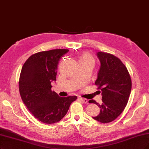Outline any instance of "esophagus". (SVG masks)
Wrapping results in <instances>:
<instances>
[{"label": "esophagus", "mask_w": 149, "mask_h": 149, "mask_svg": "<svg viewBox=\"0 0 149 149\" xmlns=\"http://www.w3.org/2000/svg\"><path fill=\"white\" fill-rule=\"evenodd\" d=\"M79 101L81 102H82V103H84V104H86L87 102H88V101H87V100H86V99H84V98H81V97H80L79 99Z\"/></svg>", "instance_id": "esophagus-1"}]
</instances>
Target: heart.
<instances>
[{
  "label": "heart",
  "instance_id": "b5f03b06",
  "mask_svg": "<svg viewBox=\"0 0 149 149\" xmlns=\"http://www.w3.org/2000/svg\"><path fill=\"white\" fill-rule=\"evenodd\" d=\"M79 62H89V63H91L94 64L95 61H94L93 58L91 56H90V54H84L83 56H81V58H80Z\"/></svg>",
  "mask_w": 149,
  "mask_h": 149
}]
</instances>
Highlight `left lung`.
<instances>
[{
	"instance_id": "left-lung-1",
	"label": "left lung",
	"mask_w": 149,
	"mask_h": 149,
	"mask_svg": "<svg viewBox=\"0 0 149 149\" xmlns=\"http://www.w3.org/2000/svg\"><path fill=\"white\" fill-rule=\"evenodd\" d=\"M101 65L95 84L102 91V104L90 100L101 109L93 118L107 123L116 119L128 103L131 90V80L128 71L120 59L107 53H96Z\"/></svg>"
}]
</instances>
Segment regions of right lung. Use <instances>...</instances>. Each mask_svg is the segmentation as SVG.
Masks as SVG:
<instances>
[{
	"label": "right lung",
	"mask_w": 149,
	"mask_h": 149,
	"mask_svg": "<svg viewBox=\"0 0 149 149\" xmlns=\"http://www.w3.org/2000/svg\"><path fill=\"white\" fill-rule=\"evenodd\" d=\"M68 52L56 49L37 53L22 68L19 81L21 99L31 113L44 123L60 121L77 99L76 96L60 97L52 91L51 84L56 80L59 60Z\"/></svg>",
	"instance_id": "obj_1"
}]
</instances>
